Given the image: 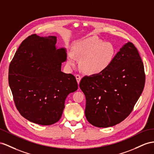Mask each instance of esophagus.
Wrapping results in <instances>:
<instances>
[{
	"label": "esophagus",
	"instance_id": "1",
	"mask_svg": "<svg viewBox=\"0 0 154 154\" xmlns=\"http://www.w3.org/2000/svg\"><path fill=\"white\" fill-rule=\"evenodd\" d=\"M75 77H76V79H77V83L79 84V82L81 80V77L79 75H76Z\"/></svg>",
	"mask_w": 154,
	"mask_h": 154
}]
</instances>
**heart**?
Wrapping results in <instances>:
<instances>
[{
    "instance_id": "1",
    "label": "heart",
    "mask_w": 154,
    "mask_h": 154,
    "mask_svg": "<svg viewBox=\"0 0 154 154\" xmlns=\"http://www.w3.org/2000/svg\"><path fill=\"white\" fill-rule=\"evenodd\" d=\"M116 54V50L112 43L92 36L76 43L73 51L69 52L68 59L71 65L76 64L77 57L81 59L82 70L90 75H97L109 68Z\"/></svg>"
}]
</instances>
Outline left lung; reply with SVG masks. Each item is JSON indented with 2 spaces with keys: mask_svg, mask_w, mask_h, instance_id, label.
Wrapping results in <instances>:
<instances>
[{
  "mask_svg": "<svg viewBox=\"0 0 154 154\" xmlns=\"http://www.w3.org/2000/svg\"><path fill=\"white\" fill-rule=\"evenodd\" d=\"M144 84L143 62L135 45L128 42L107 70L81 79L79 87L86 97V119L97 128L120 123L133 111Z\"/></svg>",
  "mask_w": 154,
  "mask_h": 154,
  "instance_id": "1",
  "label": "left lung"
}]
</instances>
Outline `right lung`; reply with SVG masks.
I'll use <instances>...</instances> for the list:
<instances>
[{"mask_svg": "<svg viewBox=\"0 0 154 154\" xmlns=\"http://www.w3.org/2000/svg\"><path fill=\"white\" fill-rule=\"evenodd\" d=\"M56 43V36L31 35L10 64L8 81L16 108L26 120L39 125L60 120L67 96L78 88L74 75L61 71L66 50L57 49Z\"/></svg>", "mask_w": 154, "mask_h": 154, "instance_id": "1", "label": "right lung"}]
</instances>
